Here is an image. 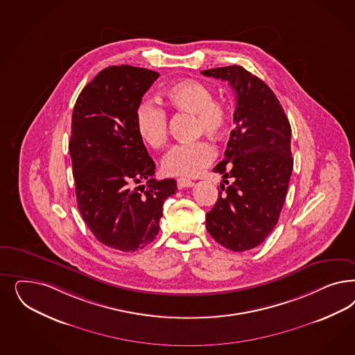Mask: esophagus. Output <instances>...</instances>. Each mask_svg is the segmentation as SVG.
Listing matches in <instances>:
<instances>
[{"label":"esophagus","mask_w":355,"mask_h":355,"mask_svg":"<svg viewBox=\"0 0 355 355\" xmlns=\"http://www.w3.org/2000/svg\"><path fill=\"white\" fill-rule=\"evenodd\" d=\"M176 183H178V188H179V189H183V188H191V187L193 185V182H191V180H188V179H184V178L178 179V180H176Z\"/></svg>","instance_id":"esophagus-1"}]
</instances>
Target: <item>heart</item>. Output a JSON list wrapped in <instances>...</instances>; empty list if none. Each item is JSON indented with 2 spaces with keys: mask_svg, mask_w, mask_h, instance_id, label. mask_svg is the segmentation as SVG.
I'll return each mask as SVG.
<instances>
[{
  "mask_svg": "<svg viewBox=\"0 0 355 355\" xmlns=\"http://www.w3.org/2000/svg\"><path fill=\"white\" fill-rule=\"evenodd\" d=\"M166 103L176 111L195 114V136L225 137L231 125V108L225 101L216 99L213 90L201 80H178L164 90ZM139 138L153 149H159L168 138L167 114L157 104L144 102L135 114ZM216 157V150L206 139H196L175 145L162 159V170L167 175L195 178Z\"/></svg>",
  "mask_w": 355,
  "mask_h": 355,
  "instance_id": "obj_1",
  "label": "heart"
}]
</instances>
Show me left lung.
Here are the masks:
<instances>
[{
	"label": "left lung",
	"mask_w": 355,
	"mask_h": 355,
	"mask_svg": "<svg viewBox=\"0 0 355 355\" xmlns=\"http://www.w3.org/2000/svg\"><path fill=\"white\" fill-rule=\"evenodd\" d=\"M201 74L227 80L236 99L235 129L214 167L228 187L220 184L206 229L230 251H248L275 229L285 202L294 166L291 126L275 92L248 70L231 65Z\"/></svg>",
	"instance_id": "obj_1"
}]
</instances>
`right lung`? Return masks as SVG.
<instances>
[{"mask_svg":"<svg viewBox=\"0 0 355 355\" xmlns=\"http://www.w3.org/2000/svg\"><path fill=\"white\" fill-rule=\"evenodd\" d=\"M158 77L149 69L108 67L73 110L69 153L80 216L98 241L119 251L154 241L163 204L178 189L175 179L153 178L155 163L136 130V110Z\"/></svg>","mask_w":355,"mask_h":355,"instance_id":"1","label":"right lung"}]
</instances>
